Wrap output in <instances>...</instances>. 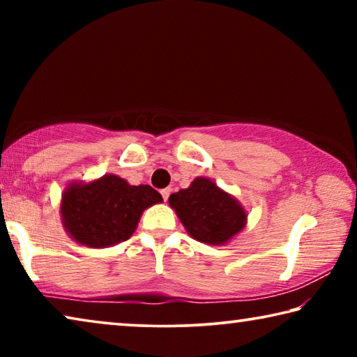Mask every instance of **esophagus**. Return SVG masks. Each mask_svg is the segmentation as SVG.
<instances>
[{"instance_id": "34e87169", "label": "esophagus", "mask_w": 357, "mask_h": 357, "mask_svg": "<svg viewBox=\"0 0 357 357\" xmlns=\"http://www.w3.org/2000/svg\"><path fill=\"white\" fill-rule=\"evenodd\" d=\"M160 193H162V198H164V200L167 202L168 197H170V193H172V189H162Z\"/></svg>"}]
</instances>
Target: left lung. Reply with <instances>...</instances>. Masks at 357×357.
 Here are the masks:
<instances>
[{"mask_svg":"<svg viewBox=\"0 0 357 357\" xmlns=\"http://www.w3.org/2000/svg\"><path fill=\"white\" fill-rule=\"evenodd\" d=\"M168 202L190 236L204 244H225L245 225L243 206L206 178L172 193Z\"/></svg>","mask_w":357,"mask_h":357,"instance_id":"left-lung-1","label":"left lung"}]
</instances>
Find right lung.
Returning a JSON list of instances; mask_svg holds the SVG:
<instances>
[{
    "instance_id": "1",
    "label": "right lung",
    "mask_w": 357,
    "mask_h": 357,
    "mask_svg": "<svg viewBox=\"0 0 357 357\" xmlns=\"http://www.w3.org/2000/svg\"><path fill=\"white\" fill-rule=\"evenodd\" d=\"M162 202L151 185H130L105 174L89 184H72L63 195L61 214L68 233L88 247H110L128 241L142 213Z\"/></svg>"
}]
</instances>
